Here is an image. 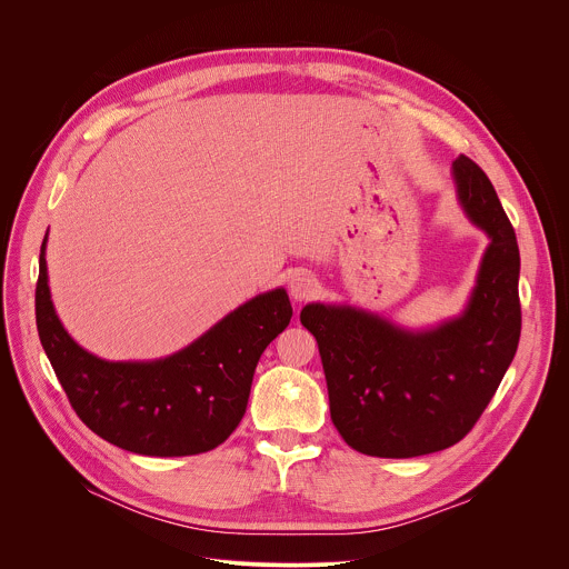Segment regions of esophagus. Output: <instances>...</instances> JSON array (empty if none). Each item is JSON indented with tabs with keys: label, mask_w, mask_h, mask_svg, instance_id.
Wrapping results in <instances>:
<instances>
[{
	"label": "esophagus",
	"mask_w": 569,
	"mask_h": 569,
	"mask_svg": "<svg viewBox=\"0 0 569 569\" xmlns=\"http://www.w3.org/2000/svg\"><path fill=\"white\" fill-rule=\"evenodd\" d=\"M288 290H290V297H292L295 301H306V299H310V297L317 295L319 283H317V279H315L312 274L297 272V274L290 279Z\"/></svg>",
	"instance_id": "1"
}]
</instances>
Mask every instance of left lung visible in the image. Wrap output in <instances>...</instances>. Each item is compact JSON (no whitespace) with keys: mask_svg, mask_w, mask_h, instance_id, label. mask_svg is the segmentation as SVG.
Instances as JSON below:
<instances>
[{"mask_svg":"<svg viewBox=\"0 0 569 569\" xmlns=\"http://www.w3.org/2000/svg\"><path fill=\"white\" fill-rule=\"evenodd\" d=\"M457 202L489 236L461 315L405 329L349 303H306L331 419L358 452L408 459L461 441L502 382L520 340V252L516 231L486 173L466 154L452 161Z\"/></svg>","mask_w":569,"mask_h":569,"instance_id":"1","label":"left lung"}]
</instances>
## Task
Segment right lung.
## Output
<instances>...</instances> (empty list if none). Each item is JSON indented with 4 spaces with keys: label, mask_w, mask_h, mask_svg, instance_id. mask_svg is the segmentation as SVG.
Returning a JSON list of instances; mask_svg holds the SVG:
<instances>
[{
    "label": "right lung",
    "mask_w": 569,
    "mask_h": 569,
    "mask_svg": "<svg viewBox=\"0 0 569 569\" xmlns=\"http://www.w3.org/2000/svg\"><path fill=\"white\" fill-rule=\"evenodd\" d=\"M44 257L47 236L36 288L38 336L71 408L92 432L128 452L187 457L213 450L236 430L261 353L290 323L292 306L283 288L240 303L167 358L112 362L64 331Z\"/></svg>",
    "instance_id": "1"
}]
</instances>
